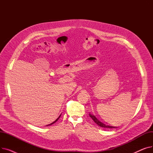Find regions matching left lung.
<instances>
[{
    "instance_id": "1",
    "label": "left lung",
    "mask_w": 153,
    "mask_h": 153,
    "mask_svg": "<svg viewBox=\"0 0 153 153\" xmlns=\"http://www.w3.org/2000/svg\"><path fill=\"white\" fill-rule=\"evenodd\" d=\"M89 116H90V117L94 120V122L96 124H97L99 126H101V127H103V128H115V127H114V126H108V125L103 124V123L100 122L99 121V120L97 118H96L94 115H91V114H89Z\"/></svg>"
}]
</instances>
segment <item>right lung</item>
<instances>
[{
    "mask_svg": "<svg viewBox=\"0 0 153 153\" xmlns=\"http://www.w3.org/2000/svg\"><path fill=\"white\" fill-rule=\"evenodd\" d=\"M61 115H59V117H58V118H57V119H56V120H55V121H54V122H53V123H51V124H50V125H47V126H49V125H52V124H53V123H55V122H57V121H58V119H59V118H60V117H61Z\"/></svg>",
    "mask_w": 153,
    "mask_h": 153,
    "instance_id": "obj_1",
    "label": "right lung"
}]
</instances>
